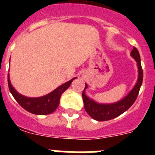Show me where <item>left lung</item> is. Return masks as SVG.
I'll return each mask as SVG.
<instances>
[{
    "instance_id": "left-lung-1",
    "label": "left lung",
    "mask_w": 155,
    "mask_h": 155,
    "mask_svg": "<svg viewBox=\"0 0 155 155\" xmlns=\"http://www.w3.org/2000/svg\"><path fill=\"white\" fill-rule=\"evenodd\" d=\"M131 56L135 59L137 63L138 68V80L136 85L131 90V91L127 94L124 99L113 104H98L94 102L86 96L84 90L87 88V84H85L84 91L82 92V98L84 101V109L87 113L91 118L98 121H106L112 120L117 116H120L122 113L127 110L129 108L132 106L134 102L136 101L137 95L139 94L140 88L143 81V70L140 64V57L137 49L134 47L130 53Z\"/></svg>"
}]
</instances>
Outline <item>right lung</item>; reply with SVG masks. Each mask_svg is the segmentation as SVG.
Listing matches in <instances>:
<instances>
[{"label": "right lung", "instance_id": "obj_1", "mask_svg": "<svg viewBox=\"0 0 155 155\" xmlns=\"http://www.w3.org/2000/svg\"><path fill=\"white\" fill-rule=\"evenodd\" d=\"M71 79L65 84H62L50 94L39 98H28L18 94L11 84L9 75H8V84L9 90L18 103L26 111L36 115H48L57 109L60 104L61 94L68 89L74 80Z\"/></svg>", "mask_w": 155, "mask_h": 155}]
</instances>
